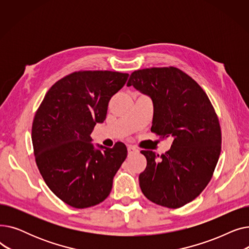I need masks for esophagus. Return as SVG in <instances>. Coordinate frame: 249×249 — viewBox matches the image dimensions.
<instances>
[{"instance_id": "obj_1", "label": "esophagus", "mask_w": 249, "mask_h": 249, "mask_svg": "<svg viewBox=\"0 0 249 249\" xmlns=\"http://www.w3.org/2000/svg\"><path fill=\"white\" fill-rule=\"evenodd\" d=\"M136 153H138V150L135 147L128 146V154L129 155H133V154H136Z\"/></svg>"}]
</instances>
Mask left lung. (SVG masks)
Here are the masks:
<instances>
[{
  "label": "left lung",
  "instance_id": "1",
  "mask_svg": "<svg viewBox=\"0 0 249 249\" xmlns=\"http://www.w3.org/2000/svg\"><path fill=\"white\" fill-rule=\"evenodd\" d=\"M133 86L153 103L151 131L173 144L160 156L141 150L147 165L139 186L151 202L179 208L202 193L210 181L221 151V130L212 104L203 89L177 68L136 71Z\"/></svg>",
  "mask_w": 249,
  "mask_h": 249
}]
</instances>
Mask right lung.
Here are the masks:
<instances>
[{"instance_id": "right-lung-1", "label": "right lung", "mask_w": 249, "mask_h": 249, "mask_svg": "<svg viewBox=\"0 0 249 249\" xmlns=\"http://www.w3.org/2000/svg\"><path fill=\"white\" fill-rule=\"evenodd\" d=\"M128 73L77 71L52 86L32 124V143L39 172L56 197L73 208L103 202L127 158L124 143L113 148L94 144L90 133L106 119L108 103Z\"/></svg>"}]
</instances>
